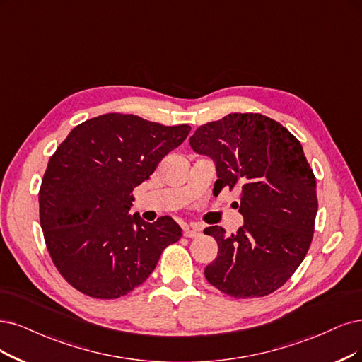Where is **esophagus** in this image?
Segmentation results:
<instances>
[{
  "label": "esophagus",
  "instance_id": "34e87169",
  "mask_svg": "<svg viewBox=\"0 0 362 362\" xmlns=\"http://www.w3.org/2000/svg\"><path fill=\"white\" fill-rule=\"evenodd\" d=\"M199 233H202V228H198V226H189V225L183 226V235L185 237L194 238V237H198Z\"/></svg>",
  "mask_w": 362,
  "mask_h": 362
}]
</instances>
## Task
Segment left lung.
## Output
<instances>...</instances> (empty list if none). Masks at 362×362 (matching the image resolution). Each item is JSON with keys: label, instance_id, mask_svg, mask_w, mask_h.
Wrapping results in <instances>:
<instances>
[{"label": "left lung", "instance_id": "8db88e82", "mask_svg": "<svg viewBox=\"0 0 362 362\" xmlns=\"http://www.w3.org/2000/svg\"><path fill=\"white\" fill-rule=\"evenodd\" d=\"M189 143L215 160L213 194L242 189L234 204L243 226L230 235L218 225L204 230L219 247L206 279L234 298L269 296L296 273L313 238L316 179L300 141L264 115L231 113L199 127Z\"/></svg>", "mask_w": 362, "mask_h": 362}]
</instances>
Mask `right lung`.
I'll use <instances>...</instances> for the list:
<instances>
[{"label": "right lung", "instance_id": "right-lung-1", "mask_svg": "<svg viewBox=\"0 0 362 362\" xmlns=\"http://www.w3.org/2000/svg\"><path fill=\"white\" fill-rule=\"evenodd\" d=\"M189 131L107 113L77 125L58 146L40 186V225L53 264L73 288L103 300L127 296L182 237L170 216L149 223L128 210L134 188Z\"/></svg>", "mask_w": 362, "mask_h": 362}]
</instances>
